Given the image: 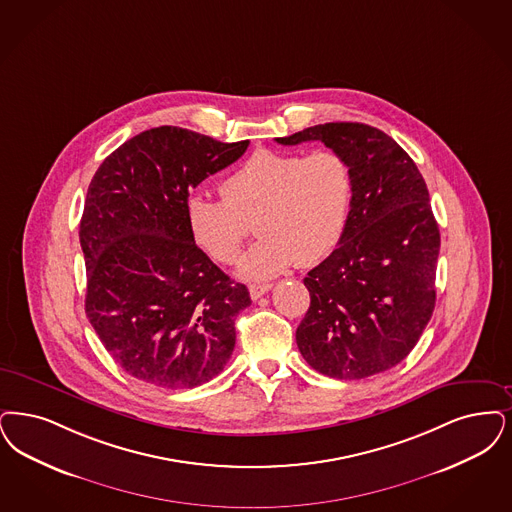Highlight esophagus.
I'll return each mask as SVG.
<instances>
[{
	"mask_svg": "<svg viewBox=\"0 0 512 512\" xmlns=\"http://www.w3.org/2000/svg\"><path fill=\"white\" fill-rule=\"evenodd\" d=\"M270 284H253V286H249V295H251V299L253 301H257L259 297H263L266 291L270 289Z\"/></svg>",
	"mask_w": 512,
	"mask_h": 512,
	"instance_id": "1",
	"label": "esophagus"
}]
</instances>
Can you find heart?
I'll return each mask as SVG.
<instances>
[{
    "label": "heart",
    "instance_id": "b5f03b06",
    "mask_svg": "<svg viewBox=\"0 0 512 512\" xmlns=\"http://www.w3.org/2000/svg\"><path fill=\"white\" fill-rule=\"evenodd\" d=\"M223 200L192 194L186 221L196 244L217 263H232L249 234L261 238L236 274L265 282L297 265L322 261L339 244L352 202V171L335 150L308 156L257 150L221 183Z\"/></svg>",
    "mask_w": 512,
    "mask_h": 512
}]
</instances>
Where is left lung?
<instances>
[{"mask_svg":"<svg viewBox=\"0 0 512 512\" xmlns=\"http://www.w3.org/2000/svg\"><path fill=\"white\" fill-rule=\"evenodd\" d=\"M307 141L347 160L352 202L339 246L305 278L310 307L295 339L316 371L364 379L400 364L427 328L440 230L423 175L387 133L333 122L276 139Z\"/></svg>","mask_w":512,"mask_h":512,"instance_id":"obj_1","label":"left lung"}]
</instances>
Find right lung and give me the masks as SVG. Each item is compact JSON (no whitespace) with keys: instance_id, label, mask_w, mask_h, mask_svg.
Here are the masks:
<instances>
[{"instance_id":"add662e5","label":"right lung","mask_w":512,"mask_h":512,"mask_svg":"<svg viewBox=\"0 0 512 512\" xmlns=\"http://www.w3.org/2000/svg\"><path fill=\"white\" fill-rule=\"evenodd\" d=\"M247 144L154 127L116 148L87 188L85 314L112 358L143 383L194 389L234 350V318L251 305L249 291L196 246L186 200Z\"/></svg>"}]
</instances>
